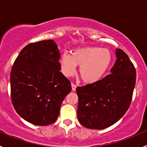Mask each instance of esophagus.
<instances>
[{"instance_id":"1","label":"esophagus","mask_w":147,"mask_h":147,"mask_svg":"<svg viewBox=\"0 0 147 147\" xmlns=\"http://www.w3.org/2000/svg\"><path fill=\"white\" fill-rule=\"evenodd\" d=\"M71 87H72V90L73 91H75L76 89V85H74V83H71Z\"/></svg>"}]
</instances>
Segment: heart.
<instances>
[{
    "mask_svg": "<svg viewBox=\"0 0 147 147\" xmlns=\"http://www.w3.org/2000/svg\"><path fill=\"white\" fill-rule=\"evenodd\" d=\"M112 62V55L108 49L99 47L76 49L72 55L64 53L60 57L61 71L65 76H72L80 65L79 75L85 83H93L102 79Z\"/></svg>",
    "mask_w": 147,
    "mask_h": 147,
    "instance_id": "obj_1",
    "label": "heart"
}]
</instances>
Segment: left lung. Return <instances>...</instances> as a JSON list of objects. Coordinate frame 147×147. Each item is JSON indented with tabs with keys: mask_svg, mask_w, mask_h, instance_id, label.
<instances>
[{
	"mask_svg": "<svg viewBox=\"0 0 147 147\" xmlns=\"http://www.w3.org/2000/svg\"><path fill=\"white\" fill-rule=\"evenodd\" d=\"M115 54L117 59L110 74L76 88L78 120L86 128H107L118 121L130 106L136 82V68L124 51L117 49Z\"/></svg>",
	"mask_w": 147,
	"mask_h": 147,
	"instance_id": "left-lung-1",
	"label": "left lung"
}]
</instances>
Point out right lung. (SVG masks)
<instances>
[{
    "mask_svg": "<svg viewBox=\"0 0 147 147\" xmlns=\"http://www.w3.org/2000/svg\"><path fill=\"white\" fill-rule=\"evenodd\" d=\"M60 54L52 40L23 48L10 74L11 99L18 115L28 122L47 126L57 119L62 101L71 90L60 72Z\"/></svg>",
    "mask_w": 147,
    "mask_h": 147,
    "instance_id": "obj_1",
    "label": "right lung"
}]
</instances>
